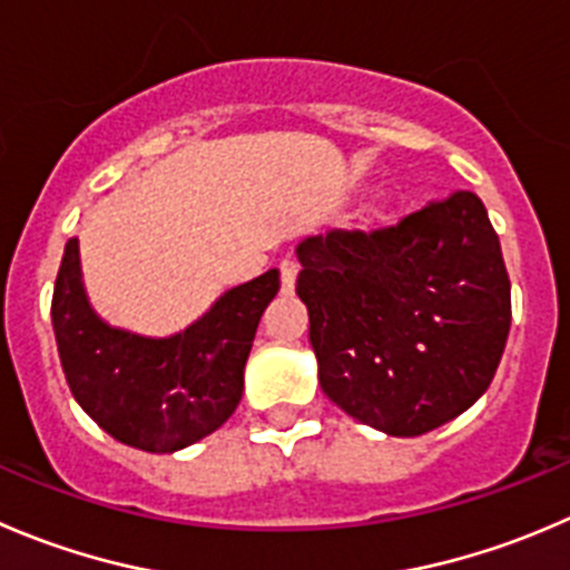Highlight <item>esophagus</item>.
Wrapping results in <instances>:
<instances>
[{"label":"esophagus","instance_id":"1","mask_svg":"<svg viewBox=\"0 0 570 570\" xmlns=\"http://www.w3.org/2000/svg\"><path fill=\"white\" fill-rule=\"evenodd\" d=\"M297 273H301V264H297L295 258H284V262H281V289H284L286 295L295 292Z\"/></svg>","mask_w":570,"mask_h":570}]
</instances>
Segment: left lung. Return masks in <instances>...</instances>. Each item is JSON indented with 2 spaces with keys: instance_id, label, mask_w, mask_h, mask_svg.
Segmentation results:
<instances>
[{
  "instance_id": "8db88e82",
  "label": "left lung",
  "mask_w": 570,
  "mask_h": 570,
  "mask_svg": "<svg viewBox=\"0 0 570 570\" xmlns=\"http://www.w3.org/2000/svg\"><path fill=\"white\" fill-rule=\"evenodd\" d=\"M320 386L351 417L417 438L471 409L510 334V275L473 191L379 230L297 245Z\"/></svg>"
}]
</instances>
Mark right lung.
<instances>
[{
	"label": "right lung",
	"mask_w": 570,
	"mask_h": 570,
	"mask_svg": "<svg viewBox=\"0 0 570 570\" xmlns=\"http://www.w3.org/2000/svg\"><path fill=\"white\" fill-rule=\"evenodd\" d=\"M278 289V269H267L225 292L186 331L153 340L97 317L82 289L80 247L69 239L52 328L71 395L110 438L150 454L208 438L239 406L253 336Z\"/></svg>",
	"instance_id": "obj_1"
}]
</instances>
